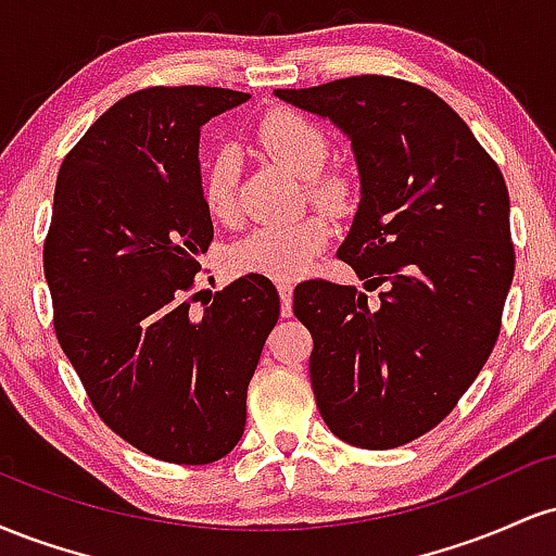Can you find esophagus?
<instances>
[{
    "instance_id": "34e87169",
    "label": "esophagus",
    "mask_w": 556,
    "mask_h": 556,
    "mask_svg": "<svg viewBox=\"0 0 556 556\" xmlns=\"http://www.w3.org/2000/svg\"><path fill=\"white\" fill-rule=\"evenodd\" d=\"M277 290H279V303H282V316H292V282H277Z\"/></svg>"
}]
</instances>
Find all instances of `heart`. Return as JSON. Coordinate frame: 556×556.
Segmentation results:
<instances>
[{"label": "heart", "instance_id": "b5f03b06", "mask_svg": "<svg viewBox=\"0 0 556 556\" xmlns=\"http://www.w3.org/2000/svg\"><path fill=\"white\" fill-rule=\"evenodd\" d=\"M258 143L282 167L303 177L305 195L316 206L340 214L353 201V185L340 169H324L331 154V140L321 125L292 110H274L258 123ZM201 195L206 212L216 222L238 216V164L229 151H216L203 169ZM331 225L327 214L311 212L290 225H264L251 229L227 253L235 274H258L269 279L300 277L318 253L327 248Z\"/></svg>", "mask_w": 556, "mask_h": 556}]
</instances>
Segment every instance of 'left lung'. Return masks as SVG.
Instances as JSON below:
<instances>
[{
  "label": "left lung",
  "instance_id": "left-lung-1",
  "mask_svg": "<svg viewBox=\"0 0 556 556\" xmlns=\"http://www.w3.org/2000/svg\"><path fill=\"white\" fill-rule=\"evenodd\" d=\"M277 96L353 140L363 198L337 256L379 290L295 287L318 413L342 442L402 446L455 410L500 337L515 274L507 185L460 114L410 80L353 75Z\"/></svg>",
  "mask_w": 556,
  "mask_h": 556
}]
</instances>
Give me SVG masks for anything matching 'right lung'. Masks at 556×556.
I'll use <instances>...</instances> for the list:
<instances>
[{"label": "right lung", "mask_w": 556, "mask_h": 556, "mask_svg": "<svg viewBox=\"0 0 556 556\" xmlns=\"http://www.w3.org/2000/svg\"><path fill=\"white\" fill-rule=\"evenodd\" d=\"M248 93H127L67 151L43 240L54 331L93 410L156 460L206 465L245 431V400L279 295L258 274L193 303L212 245L198 130Z\"/></svg>", "instance_id": "add662e5"}]
</instances>
